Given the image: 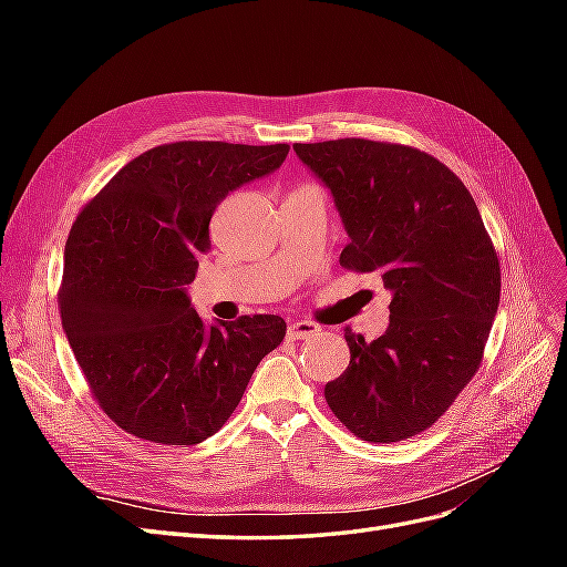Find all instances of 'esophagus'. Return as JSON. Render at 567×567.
<instances>
[{"label":"esophagus","instance_id":"obj_1","mask_svg":"<svg viewBox=\"0 0 567 567\" xmlns=\"http://www.w3.org/2000/svg\"><path fill=\"white\" fill-rule=\"evenodd\" d=\"M319 331V326L315 321H305V319H298L288 326V338L290 340H302V338H310Z\"/></svg>","mask_w":567,"mask_h":567}]
</instances>
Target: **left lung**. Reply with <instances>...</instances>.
Segmentation results:
<instances>
[{
  "mask_svg": "<svg viewBox=\"0 0 567 567\" xmlns=\"http://www.w3.org/2000/svg\"><path fill=\"white\" fill-rule=\"evenodd\" d=\"M293 148L348 229L340 267L379 271L392 290L381 338L346 329L350 364L326 402L367 442L419 435L483 364L502 290L483 217L452 169L414 146L352 136Z\"/></svg>",
  "mask_w": 567,
  "mask_h": 567,
  "instance_id": "1",
  "label": "left lung"
}]
</instances>
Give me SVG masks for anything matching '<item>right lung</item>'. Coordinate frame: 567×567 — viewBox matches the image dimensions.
<instances>
[{"label":"right lung","instance_id":"obj_1","mask_svg":"<svg viewBox=\"0 0 567 567\" xmlns=\"http://www.w3.org/2000/svg\"><path fill=\"white\" fill-rule=\"evenodd\" d=\"M288 144L175 142L148 148L84 205L65 241L59 310L92 398L125 433L198 444L281 346L277 315L205 326L186 298L210 217L234 188L277 169Z\"/></svg>","mask_w":567,"mask_h":567}]
</instances>
